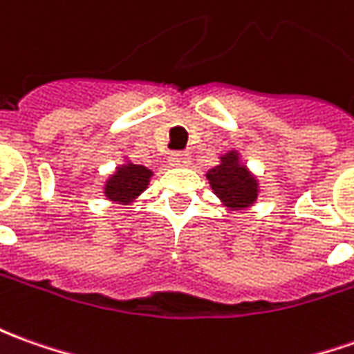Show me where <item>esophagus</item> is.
Here are the masks:
<instances>
[{
  "instance_id": "1",
  "label": "esophagus",
  "mask_w": 354,
  "mask_h": 354,
  "mask_svg": "<svg viewBox=\"0 0 354 354\" xmlns=\"http://www.w3.org/2000/svg\"><path fill=\"white\" fill-rule=\"evenodd\" d=\"M168 160H170L172 167H187L189 165V153L187 151H174L168 157Z\"/></svg>"
}]
</instances>
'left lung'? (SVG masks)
Segmentation results:
<instances>
[{"label": "left lung", "instance_id": "left-lung-1", "mask_svg": "<svg viewBox=\"0 0 354 354\" xmlns=\"http://www.w3.org/2000/svg\"><path fill=\"white\" fill-rule=\"evenodd\" d=\"M207 180L223 203L234 211L250 207L258 197L256 178L240 165L238 153L234 151L221 157V165L209 170Z\"/></svg>", "mask_w": 354, "mask_h": 354}]
</instances>
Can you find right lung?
<instances>
[{"instance_id":"add662e5","label":"right lung","mask_w":354,"mask_h":354,"mask_svg":"<svg viewBox=\"0 0 354 354\" xmlns=\"http://www.w3.org/2000/svg\"><path fill=\"white\" fill-rule=\"evenodd\" d=\"M151 176H153V172L149 168L127 162L126 167L118 168L116 174L108 180L104 194H106L108 199L127 205L145 189Z\"/></svg>"}]
</instances>
